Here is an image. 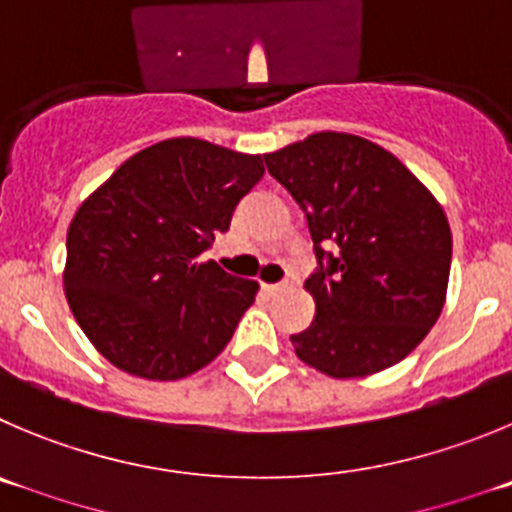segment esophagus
<instances>
[{"label":"esophagus","instance_id":"obj_1","mask_svg":"<svg viewBox=\"0 0 512 512\" xmlns=\"http://www.w3.org/2000/svg\"><path fill=\"white\" fill-rule=\"evenodd\" d=\"M262 288H265L267 295H280V293H285L290 285L288 283H275V285H262Z\"/></svg>","mask_w":512,"mask_h":512}]
</instances>
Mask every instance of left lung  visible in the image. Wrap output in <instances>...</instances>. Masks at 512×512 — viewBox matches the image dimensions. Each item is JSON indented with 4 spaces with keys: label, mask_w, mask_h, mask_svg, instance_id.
Masks as SVG:
<instances>
[{
    "label": "left lung",
    "mask_w": 512,
    "mask_h": 512,
    "mask_svg": "<svg viewBox=\"0 0 512 512\" xmlns=\"http://www.w3.org/2000/svg\"><path fill=\"white\" fill-rule=\"evenodd\" d=\"M265 164L308 217L318 257L305 280L315 321L290 336L300 361L333 379L399 364L437 323L450 283L452 232L432 191L351 133H313Z\"/></svg>",
    "instance_id": "left-lung-1"
}]
</instances>
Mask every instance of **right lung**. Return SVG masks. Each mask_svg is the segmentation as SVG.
Segmentation results:
<instances>
[{
	"instance_id": "add662e5",
	"label": "right lung",
	"mask_w": 512,
	"mask_h": 512,
	"mask_svg": "<svg viewBox=\"0 0 512 512\" xmlns=\"http://www.w3.org/2000/svg\"><path fill=\"white\" fill-rule=\"evenodd\" d=\"M262 174V156L169 138L123 161L80 204L62 283L78 326L113 366L176 381L224 351L257 283L199 255Z\"/></svg>"
}]
</instances>
